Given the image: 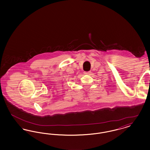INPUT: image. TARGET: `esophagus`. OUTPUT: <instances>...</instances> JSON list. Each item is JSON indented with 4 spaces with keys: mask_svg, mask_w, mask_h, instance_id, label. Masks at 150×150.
I'll use <instances>...</instances> for the list:
<instances>
[{
    "mask_svg": "<svg viewBox=\"0 0 150 150\" xmlns=\"http://www.w3.org/2000/svg\"><path fill=\"white\" fill-rule=\"evenodd\" d=\"M90 73H91V72L90 71L84 72V74H86V75H89V74H90Z\"/></svg>",
    "mask_w": 150,
    "mask_h": 150,
    "instance_id": "obj_1",
    "label": "esophagus"
}]
</instances>
